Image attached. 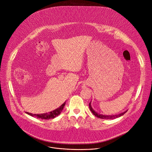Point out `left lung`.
<instances>
[{
	"mask_svg": "<svg viewBox=\"0 0 152 152\" xmlns=\"http://www.w3.org/2000/svg\"><path fill=\"white\" fill-rule=\"evenodd\" d=\"M91 102H90V103L89 104V109H90V110H91V112L94 114V115H95L96 117H97V118H101V119H115V118H119V117H120V116L124 115L128 111V110H126V111L124 112V113H120V114H119V115H113V116H111V115L107 116V115H101V114L98 113H96V112H95L94 111V109H92V107H91Z\"/></svg>",
	"mask_w": 152,
	"mask_h": 152,
	"instance_id": "8db88e82",
	"label": "left lung"
}]
</instances>
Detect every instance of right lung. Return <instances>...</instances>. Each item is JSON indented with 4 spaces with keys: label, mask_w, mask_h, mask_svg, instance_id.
<instances>
[{
    "label": "right lung",
    "mask_w": 152,
    "mask_h": 152,
    "mask_svg": "<svg viewBox=\"0 0 152 152\" xmlns=\"http://www.w3.org/2000/svg\"><path fill=\"white\" fill-rule=\"evenodd\" d=\"M65 103L63 104L59 108H57V109L50 112L49 113H43V114H32L28 112H27V113L31 116H34L37 118L39 119H54L56 117H57V116H58L61 112H62L64 106H65Z\"/></svg>",
    "instance_id": "add662e5"
}]
</instances>
